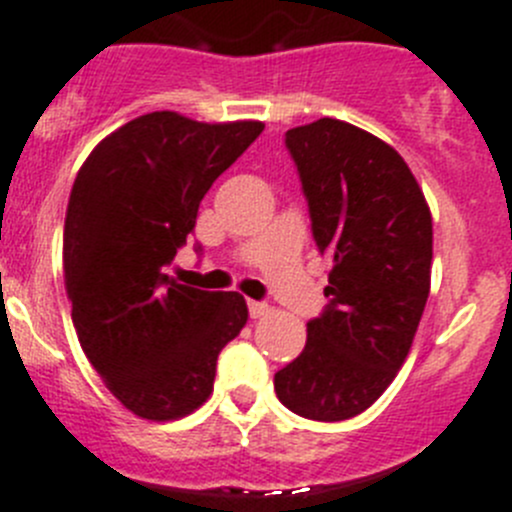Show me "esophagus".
Here are the masks:
<instances>
[{
	"label": "esophagus",
	"mask_w": 512,
	"mask_h": 512,
	"mask_svg": "<svg viewBox=\"0 0 512 512\" xmlns=\"http://www.w3.org/2000/svg\"><path fill=\"white\" fill-rule=\"evenodd\" d=\"M248 314L253 320H261L264 314H269V304L266 302H248Z\"/></svg>",
	"instance_id": "1"
}]
</instances>
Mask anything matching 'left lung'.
I'll return each mask as SVG.
<instances>
[{"label": "left lung", "mask_w": 512, "mask_h": 512, "mask_svg": "<svg viewBox=\"0 0 512 512\" xmlns=\"http://www.w3.org/2000/svg\"><path fill=\"white\" fill-rule=\"evenodd\" d=\"M287 149L332 271L330 304L274 391L304 419L345 421L378 401L409 355L429 299L431 213L401 154L358 126L317 119L289 129Z\"/></svg>", "instance_id": "1"}]
</instances>
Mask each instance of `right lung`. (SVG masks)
Listing matches in <instances>:
<instances>
[{
	"label": "right lung",
	"mask_w": 512,
	"mask_h": 512,
	"mask_svg": "<svg viewBox=\"0 0 512 512\" xmlns=\"http://www.w3.org/2000/svg\"><path fill=\"white\" fill-rule=\"evenodd\" d=\"M261 131L152 111L103 139L75 177L63 231L73 325L106 388L142 419L203 406L218 353L246 325L241 294L185 287L167 266L205 192Z\"/></svg>",
	"instance_id": "add662e5"
}]
</instances>
